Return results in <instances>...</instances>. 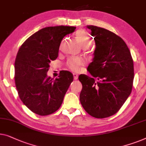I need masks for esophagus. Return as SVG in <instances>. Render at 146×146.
<instances>
[{
    "label": "esophagus",
    "instance_id": "obj_1",
    "mask_svg": "<svg viewBox=\"0 0 146 146\" xmlns=\"http://www.w3.org/2000/svg\"><path fill=\"white\" fill-rule=\"evenodd\" d=\"M73 76H74V79L75 80H78V75L77 74L74 73V74H73Z\"/></svg>",
    "mask_w": 146,
    "mask_h": 146
}]
</instances>
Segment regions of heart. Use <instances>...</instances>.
I'll list each match as a JSON object with an SVG mask.
<instances>
[{
    "instance_id": "heart-1",
    "label": "heart",
    "mask_w": 146,
    "mask_h": 146,
    "mask_svg": "<svg viewBox=\"0 0 146 146\" xmlns=\"http://www.w3.org/2000/svg\"><path fill=\"white\" fill-rule=\"evenodd\" d=\"M76 36L79 42L80 45L83 48H88L92 44V39L87 31L84 29H80L76 31ZM85 60L80 58H73L68 61V68L74 72H77L80 70L82 66L85 64Z\"/></svg>"
}]
</instances>
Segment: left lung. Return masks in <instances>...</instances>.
Returning <instances> with one entry per match:
<instances>
[{
    "label": "left lung",
    "instance_id": "1",
    "mask_svg": "<svg viewBox=\"0 0 146 146\" xmlns=\"http://www.w3.org/2000/svg\"><path fill=\"white\" fill-rule=\"evenodd\" d=\"M94 37V58L88 67L93 78L79 76L82 84L80 103L85 111L98 119L118 112L129 97L134 80V63L130 50L121 37L106 29L87 26Z\"/></svg>",
    "mask_w": 146,
    "mask_h": 146
}]
</instances>
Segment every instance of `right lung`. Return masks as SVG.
<instances>
[{
	"mask_svg": "<svg viewBox=\"0 0 146 146\" xmlns=\"http://www.w3.org/2000/svg\"><path fill=\"white\" fill-rule=\"evenodd\" d=\"M75 29L58 26L40 29L27 38L17 53L14 78L19 97L35 114L45 116L57 111L73 81L68 71H62L55 80L47 73L50 61L58 57L62 39Z\"/></svg>",
	"mask_w": 146,
	"mask_h": 146,
	"instance_id": "right-lung-1",
	"label": "right lung"
}]
</instances>
